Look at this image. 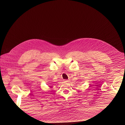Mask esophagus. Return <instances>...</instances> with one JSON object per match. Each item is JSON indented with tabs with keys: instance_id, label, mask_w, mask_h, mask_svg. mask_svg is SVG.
Returning <instances> with one entry per match:
<instances>
[{
	"instance_id": "34e87169",
	"label": "esophagus",
	"mask_w": 125,
	"mask_h": 125,
	"mask_svg": "<svg viewBox=\"0 0 125 125\" xmlns=\"http://www.w3.org/2000/svg\"><path fill=\"white\" fill-rule=\"evenodd\" d=\"M64 82H66H66H68V80H64Z\"/></svg>"
}]
</instances>
